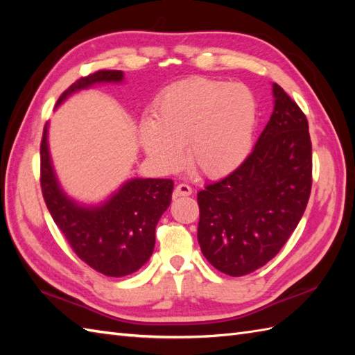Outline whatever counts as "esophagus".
Masks as SVG:
<instances>
[{
	"mask_svg": "<svg viewBox=\"0 0 355 355\" xmlns=\"http://www.w3.org/2000/svg\"><path fill=\"white\" fill-rule=\"evenodd\" d=\"M173 192H175L177 197H189V195L192 193V187L189 184L182 183L175 187V191Z\"/></svg>",
	"mask_w": 355,
	"mask_h": 355,
	"instance_id": "esophagus-1",
	"label": "esophagus"
}]
</instances>
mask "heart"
<instances>
[{
	"instance_id": "obj_1",
	"label": "heart",
	"mask_w": 355,
	"mask_h": 355,
	"mask_svg": "<svg viewBox=\"0 0 355 355\" xmlns=\"http://www.w3.org/2000/svg\"><path fill=\"white\" fill-rule=\"evenodd\" d=\"M258 103L243 84L193 78L158 96L153 119L143 120L139 140L146 155L164 171L183 162L207 178L236 171L250 154Z\"/></svg>"
}]
</instances>
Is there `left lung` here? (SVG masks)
<instances>
[{"label":"left lung","mask_w":355,"mask_h":355,"mask_svg":"<svg viewBox=\"0 0 355 355\" xmlns=\"http://www.w3.org/2000/svg\"><path fill=\"white\" fill-rule=\"evenodd\" d=\"M268 123L244 163L198 192V243L221 273L244 276L273 259L311 192L306 117L277 84Z\"/></svg>","instance_id":"obj_1"}]
</instances>
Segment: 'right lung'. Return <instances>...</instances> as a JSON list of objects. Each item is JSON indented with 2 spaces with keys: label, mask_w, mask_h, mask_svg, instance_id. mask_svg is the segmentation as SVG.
I'll return each mask as SVG.
<instances>
[{
  "label": "right lung",
  "mask_w": 355,
  "mask_h": 355,
  "mask_svg": "<svg viewBox=\"0 0 355 355\" xmlns=\"http://www.w3.org/2000/svg\"><path fill=\"white\" fill-rule=\"evenodd\" d=\"M123 71L101 70L65 89L56 108L80 89L99 84H122ZM41 187L45 205L79 258L99 273L122 277L149 261L155 227L171 205L173 182L166 178H131L99 205H84L67 195L53 168L49 123L41 141Z\"/></svg>",
  "instance_id": "right-lung-1"
}]
</instances>
